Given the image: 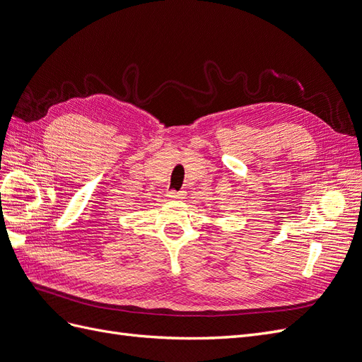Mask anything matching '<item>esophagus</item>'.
I'll use <instances>...</instances> for the list:
<instances>
[{"label":"esophagus","mask_w":362,"mask_h":362,"mask_svg":"<svg viewBox=\"0 0 362 362\" xmlns=\"http://www.w3.org/2000/svg\"><path fill=\"white\" fill-rule=\"evenodd\" d=\"M168 196H169L170 199H184L185 192H177V190H170Z\"/></svg>","instance_id":"obj_1"}]
</instances>
